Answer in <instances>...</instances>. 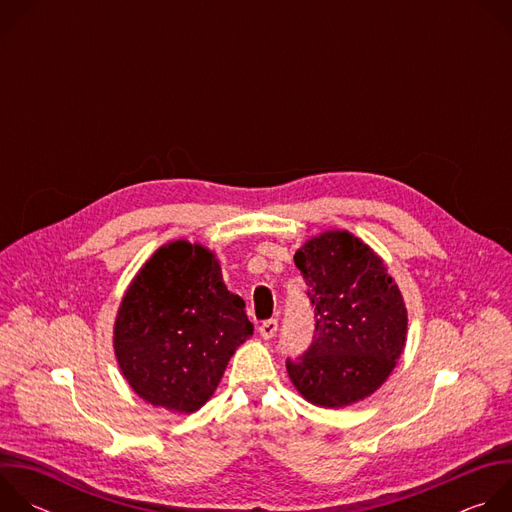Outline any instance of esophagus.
<instances>
[{
	"instance_id": "1",
	"label": "esophagus",
	"mask_w": 512,
	"mask_h": 512,
	"mask_svg": "<svg viewBox=\"0 0 512 512\" xmlns=\"http://www.w3.org/2000/svg\"><path fill=\"white\" fill-rule=\"evenodd\" d=\"M259 334H261L265 340L273 338V336L277 334V320H265V322L259 326Z\"/></svg>"
}]
</instances>
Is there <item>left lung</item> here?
Listing matches in <instances>:
<instances>
[{"instance_id": "obj_1", "label": "left lung", "mask_w": 512, "mask_h": 512, "mask_svg": "<svg viewBox=\"0 0 512 512\" xmlns=\"http://www.w3.org/2000/svg\"><path fill=\"white\" fill-rule=\"evenodd\" d=\"M314 306V340L287 358L291 383L314 405L346 407L375 393L407 338L403 296L383 259L348 231L310 239L294 257Z\"/></svg>"}]
</instances>
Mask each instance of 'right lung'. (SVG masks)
Instances as JSON below:
<instances>
[{"instance_id": "add662e5", "label": "right lung", "mask_w": 512, "mask_h": 512, "mask_svg": "<svg viewBox=\"0 0 512 512\" xmlns=\"http://www.w3.org/2000/svg\"><path fill=\"white\" fill-rule=\"evenodd\" d=\"M253 334L245 302L202 245L174 241L145 263L121 300L115 356L131 389L156 407L194 413Z\"/></svg>"}]
</instances>
